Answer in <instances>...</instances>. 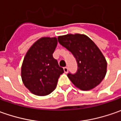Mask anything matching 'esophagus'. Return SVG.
I'll use <instances>...</instances> for the list:
<instances>
[{
  "mask_svg": "<svg viewBox=\"0 0 121 121\" xmlns=\"http://www.w3.org/2000/svg\"><path fill=\"white\" fill-rule=\"evenodd\" d=\"M63 69H64V71H65V73H67L68 72V67H65L63 68Z\"/></svg>",
  "mask_w": 121,
  "mask_h": 121,
  "instance_id": "34e87169",
  "label": "esophagus"
}]
</instances>
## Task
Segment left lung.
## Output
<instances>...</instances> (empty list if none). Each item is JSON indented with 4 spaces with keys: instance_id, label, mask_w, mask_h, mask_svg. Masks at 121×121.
<instances>
[{
    "instance_id": "8db88e82",
    "label": "left lung",
    "mask_w": 121,
    "mask_h": 121,
    "mask_svg": "<svg viewBox=\"0 0 121 121\" xmlns=\"http://www.w3.org/2000/svg\"><path fill=\"white\" fill-rule=\"evenodd\" d=\"M58 40L76 58L77 71L67 74L75 87L90 90L98 86L106 74L107 63L95 43L87 35L79 34L60 35Z\"/></svg>"
}]
</instances>
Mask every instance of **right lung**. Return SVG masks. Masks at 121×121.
I'll return each mask as SVG.
<instances>
[{
	"instance_id": "1",
	"label": "right lung",
	"mask_w": 121,
	"mask_h": 121,
	"mask_svg": "<svg viewBox=\"0 0 121 121\" xmlns=\"http://www.w3.org/2000/svg\"><path fill=\"white\" fill-rule=\"evenodd\" d=\"M56 38L44 37L30 47L21 67V79L34 94L46 95L56 88L60 75L64 73L52 54L57 46Z\"/></svg>"
}]
</instances>
